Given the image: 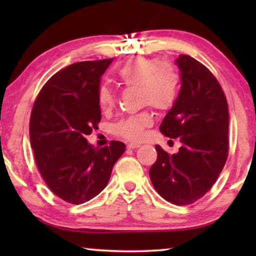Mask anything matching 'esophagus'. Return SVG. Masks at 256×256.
<instances>
[{
  "label": "esophagus",
  "mask_w": 256,
  "mask_h": 256,
  "mask_svg": "<svg viewBox=\"0 0 256 256\" xmlns=\"http://www.w3.org/2000/svg\"><path fill=\"white\" fill-rule=\"evenodd\" d=\"M141 146L140 144V143H136V142H132V143H128V148L129 149H136V148H138V146Z\"/></svg>",
  "instance_id": "obj_1"
}]
</instances>
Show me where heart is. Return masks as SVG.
<instances>
[{
	"mask_svg": "<svg viewBox=\"0 0 256 256\" xmlns=\"http://www.w3.org/2000/svg\"><path fill=\"white\" fill-rule=\"evenodd\" d=\"M118 76L126 86L138 87L140 102L158 110H166L176 101L180 76L169 62L157 58L135 57L118 71ZM96 101L100 110L110 112L115 106L116 96L107 85L96 90ZM152 124V115L148 110L122 118L114 126V132L122 138L138 141L144 129Z\"/></svg>",
	"mask_w": 256,
	"mask_h": 256,
	"instance_id": "b5f03b06",
	"label": "heart"
}]
</instances>
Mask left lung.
Wrapping results in <instances>:
<instances>
[{"label": "left lung", "instance_id": "obj_1", "mask_svg": "<svg viewBox=\"0 0 256 256\" xmlns=\"http://www.w3.org/2000/svg\"><path fill=\"white\" fill-rule=\"evenodd\" d=\"M180 90L160 130L180 140L177 154L156 146L157 160L149 170L155 190L174 205L202 198L218 180L228 155V106L216 76L190 56L176 59Z\"/></svg>", "mask_w": 256, "mask_h": 256}]
</instances>
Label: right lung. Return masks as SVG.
I'll list each match as a JSON object with an SVG mask.
<instances>
[{"mask_svg": "<svg viewBox=\"0 0 256 256\" xmlns=\"http://www.w3.org/2000/svg\"><path fill=\"white\" fill-rule=\"evenodd\" d=\"M113 59L80 62L48 80L34 101L30 142L38 170L62 200L84 204L106 188L126 144L94 148L87 141L101 120L96 101L100 78Z\"/></svg>", "mask_w": 256, "mask_h": 256, "instance_id": "add662e5", "label": "right lung"}]
</instances>
